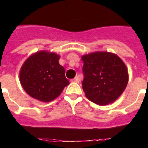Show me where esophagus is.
I'll list each match as a JSON object with an SVG mask.
<instances>
[{
  "label": "esophagus",
  "mask_w": 148,
  "mask_h": 148,
  "mask_svg": "<svg viewBox=\"0 0 148 148\" xmlns=\"http://www.w3.org/2000/svg\"><path fill=\"white\" fill-rule=\"evenodd\" d=\"M71 81L72 82H77V83H78L79 81H80V77H74V79H72Z\"/></svg>",
  "instance_id": "34e87169"
}]
</instances>
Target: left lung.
<instances>
[{"mask_svg": "<svg viewBox=\"0 0 148 148\" xmlns=\"http://www.w3.org/2000/svg\"><path fill=\"white\" fill-rule=\"evenodd\" d=\"M84 78L82 88L88 100L99 105L114 102L125 90L128 72L115 53L96 51L81 57Z\"/></svg>", "mask_w": 148, "mask_h": 148, "instance_id": "left-lung-1", "label": "left lung"}]
</instances>
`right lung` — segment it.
<instances>
[{
  "label": "right lung",
  "mask_w": 148,
  "mask_h": 148,
  "mask_svg": "<svg viewBox=\"0 0 148 148\" xmlns=\"http://www.w3.org/2000/svg\"><path fill=\"white\" fill-rule=\"evenodd\" d=\"M59 59L60 55L47 51H38L27 58L19 77L27 95L42 102H50L61 94L69 81Z\"/></svg>",
  "instance_id": "right-lung-1"
}]
</instances>
